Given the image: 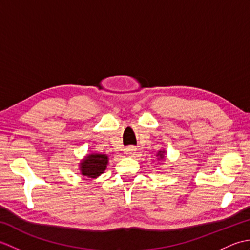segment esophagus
Wrapping results in <instances>:
<instances>
[{
	"label": "esophagus",
	"instance_id": "obj_1",
	"mask_svg": "<svg viewBox=\"0 0 250 250\" xmlns=\"http://www.w3.org/2000/svg\"><path fill=\"white\" fill-rule=\"evenodd\" d=\"M136 151H137V149H136V147H134V146H129V147H126L125 149V155L129 156V157L135 156L136 155Z\"/></svg>",
	"mask_w": 250,
	"mask_h": 250
}]
</instances>
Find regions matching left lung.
Instances as JSON below:
<instances>
[{"mask_svg":"<svg viewBox=\"0 0 250 250\" xmlns=\"http://www.w3.org/2000/svg\"><path fill=\"white\" fill-rule=\"evenodd\" d=\"M164 155H166V150H159L157 152V157H158V160H163L164 159Z\"/></svg>","mask_w":250,"mask_h":250,"instance_id":"left-lung-1","label":"left lung"}]
</instances>
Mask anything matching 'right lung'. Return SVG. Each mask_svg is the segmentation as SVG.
Instances as JSON below:
<instances>
[{
	"label": "right lung",
	"instance_id": "1",
	"mask_svg": "<svg viewBox=\"0 0 250 250\" xmlns=\"http://www.w3.org/2000/svg\"><path fill=\"white\" fill-rule=\"evenodd\" d=\"M108 160V156L104 155V153H88L86 157L82 159L78 168L83 176L94 179L104 173L106 167H107Z\"/></svg>",
	"mask_w": 250,
	"mask_h": 250
}]
</instances>
